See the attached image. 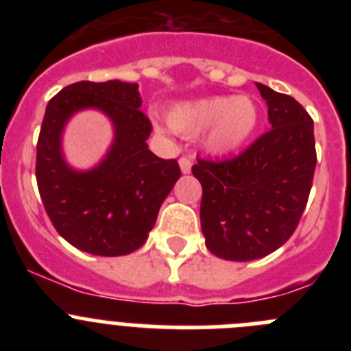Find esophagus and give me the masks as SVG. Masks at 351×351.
Returning a JSON list of instances; mask_svg holds the SVG:
<instances>
[{"instance_id":"1","label":"esophagus","mask_w":351,"mask_h":351,"mask_svg":"<svg viewBox=\"0 0 351 351\" xmlns=\"http://www.w3.org/2000/svg\"><path fill=\"white\" fill-rule=\"evenodd\" d=\"M179 167H181L182 173H190L191 172V160L188 156L179 158Z\"/></svg>"}]
</instances>
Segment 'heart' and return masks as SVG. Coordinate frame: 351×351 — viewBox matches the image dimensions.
Returning a JSON list of instances; mask_svg holds the SVG:
<instances>
[{"instance_id":"b5f03b06","label":"heart","mask_w":351,"mask_h":351,"mask_svg":"<svg viewBox=\"0 0 351 351\" xmlns=\"http://www.w3.org/2000/svg\"><path fill=\"white\" fill-rule=\"evenodd\" d=\"M173 132L195 137L204 132V145L214 154L243 147L258 125V107L250 96H206L176 104L167 114Z\"/></svg>"}]
</instances>
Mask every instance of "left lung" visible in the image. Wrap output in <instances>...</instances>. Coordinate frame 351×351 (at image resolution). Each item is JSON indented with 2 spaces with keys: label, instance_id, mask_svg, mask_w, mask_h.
<instances>
[{
  "label": "left lung",
  "instance_id": "obj_1",
  "mask_svg": "<svg viewBox=\"0 0 351 351\" xmlns=\"http://www.w3.org/2000/svg\"><path fill=\"white\" fill-rule=\"evenodd\" d=\"M272 128L223 161L197 158L200 223L207 250L247 262L283 246L300 221L316 167L313 119L291 96L256 82Z\"/></svg>",
  "mask_w": 351,
  "mask_h": 351
}]
</instances>
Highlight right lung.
<instances>
[{"instance_id":"1","label":"right lung","mask_w":351,"mask_h":351,"mask_svg":"<svg viewBox=\"0 0 351 351\" xmlns=\"http://www.w3.org/2000/svg\"><path fill=\"white\" fill-rule=\"evenodd\" d=\"M141 105L138 84L121 80H80L47 104L36 144V182L54 228L77 250L98 256L138 250L181 178L178 160L149 151L153 125ZM84 108H98L113 121L114 142L95 169L79 173L64 161L60 133Z\"/></svg>"}]
</instances>
